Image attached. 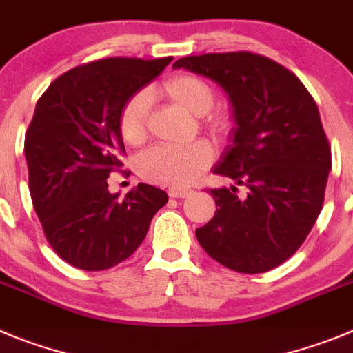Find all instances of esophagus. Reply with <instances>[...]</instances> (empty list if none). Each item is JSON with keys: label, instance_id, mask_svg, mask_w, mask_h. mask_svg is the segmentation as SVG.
<instances>
[{"label": "esophagus", "instance_id": "obj_1", "mask_svg": "<svg viewBox=\"0 0 353 353\" xmlns=\"http://www.w3.org/2000/svg\"><path fill=\"white\" fill-rule=\"evenodd\" d=\"M167 193H169V196H172V199H186L188 195H192V190H186V188L170 186L169 190H167Z\"/></svg>", "mask_w": 353, "mask_h": 353}]
</instances>
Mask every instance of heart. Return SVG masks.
Masks as SVG:
<instances>
[{
    "instance_id": "heart-1",
    "label": "heart",
    "mask_w": 353,
    "mask_h": 353,
    "mask_svg": "<svg viewBox=\"0 0 353 353\" xmlns=\"http://www.w3.org/2000/svg\"><path fill=\"white\" fill-rule=\"evenodd\" d=\"M161 92L179 108L192 114H202V125L217 141H225L233 128V117L226 110H214L212 87L195 74H176L161 85ZM150 95L141 90L132 94L118 114V130L130 146H139L148 137ZM214 158L212 146L207 141H195L183 148L157 146L141 154L137 161L141 177L161 186L192 184Z\"/></svg>"
}]
</instances>
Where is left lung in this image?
<instances>
[{
	"mask_svg": "<svg viewBox=\"0 0 353 353\" xmlns=\"http://www.w3.org/2000/svg\"><path fill=\"white\" fill-rule=\"evenodd\" d=\"M184 68L210 78L232 101L233 144L214 172L245 186L209 190L216 214L196 240L239 273H263L298 251L324 205L331 146L319 108L294 72L252 52L183 57Z\"/></svg>",
	"mask_w": 353,
	"mask_h": 353,
	"instance_id": "left-lung-1",
	"label": "left lung"
}]
</instances>
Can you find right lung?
<instances>
[{"label":"right lung","instance_id":"1","mask_svg":"<svg viewBox=\"0 0 353 353\" xmlns=\"http://www.w3.org/2000/svg\"><path fill=\"white\" fill-rule=\"evenodd\" d=\"M170 61L99 59L69 69L38 99L24 141L29 192L48 243L74 268L99 272L130 258L169 200L144 183L118 199L108 177L123 167V102Z\"/></svg>","mask_w":353,"mask_h":353}]
</instances>
